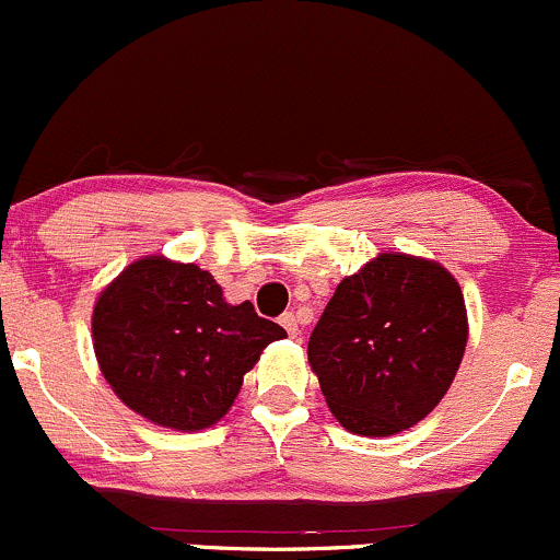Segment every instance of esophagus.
Segmentation results:
<instances>
[{"label": "esophagus", "mask_w": 560, "mask_h": 560, "mask_svg": "<svg viewBox=\"0 0 560 560\" xmlns=\"http://www.w3.org/2000/svg\"><path fill=\"white\" fill-rule=\"evenodd\" d=\"M281 327L287 329V335L290 337L300 335V324H298V316H294V313H284V316H281Z\"/></svg>", "instance_id": "34e87169"}]
</instances>
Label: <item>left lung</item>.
I'll list each match as a JSON object with an SVG mask.
<instances>
[{"instance_id": "8db88e82", "label": "left lung", "mask_w": 560, "mask_h": 560, "mask_svg": "<svg viewBox=\"0 0 560 560\" xmlns=\"http://www.w3.org/2000/svg\"><path fill=\"white\" fill-rule=\"evenodd\" d=\"M468 346V311L441 262L380 252L346 276L308 340L327 407L355 435H396L450 390Z\"/></svg>"}]
</instances>
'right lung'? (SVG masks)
Returning a JSON list of instances; mask_svg holds the SVG:
<instances>
[{"label": "right lung", "mask_w": 560, "mask_h": 560, "mask_svg": "<svg viewBox=\"0 0 560 560\" xmlns=\"http://www.w3.org/2000/svg\"><path fill=\"white\" fill-rule=\"evenodd\" d=\"M284 337L249 300L231 305L210 270L164 255L130 262L92 308V348L110 390L180 433L223 420L244 374Z\"/></svg>", "instance_id": "1"}]
</instances>
